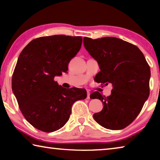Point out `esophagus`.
Returning a JSON list of instances; mask_svg holds the SVG:
<instances>
[{"label":"esophagus","instance_id":"obj_1","mask_svg":"<svg viewBox=\"0 0 160 160\" xmlns=\"http://www.w3.org/2000/svg\"><path fill=\"white\" fill-rule=\"evenodd\" d=\"M87 94H88V97H87V98H88V99H90V92L89 91V90H88V91H87Z\"/></svg>","mask_w":160,"mask_h":160}]
</instances>
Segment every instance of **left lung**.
I'll return each mask as SVG.
<instances>
[{
    "mask_svg": "<svg viewBox=\"0 0 160 160\" xmlns=\"http://www.w3.org/2000/svg\"><path fill=\"white\" fill-rule=\"evenodd\" d=\"M83 44L98 62L101 71L96 75L97 82L113 86L107 97L98 92L91 94L104 104L94 119L107 129L126 128L139 114L150 94V68L144 55L136 46L116 37H84Z\"/></svg>",
    "mask_w": 160,
    "mask_h": 160,
    "instance_id": "1",
    "label": "left lung"
}]
</instances>
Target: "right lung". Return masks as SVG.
I'll list each match as a JSON object with an SVG mask.
<instances>
[{"label": "right lung", "instance_id": "obj_1", "mask_svg": "<svg viewBox=\"0 0 160 160\" xmlns=\"http://www.w3.org/2000/svg\"><path fill=\"white\" fill-rule=\"evenodd\" d=\"M81 37L53 35L32 40L22 51L12 78V89L28 122L50 132L62 128L75 101L85 99V89L66 90L54 80L66 72L82 46Z\"/></svg>", "mask_w": 160, "mask_h": 160}]
</instances>
